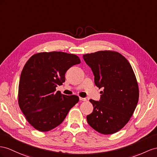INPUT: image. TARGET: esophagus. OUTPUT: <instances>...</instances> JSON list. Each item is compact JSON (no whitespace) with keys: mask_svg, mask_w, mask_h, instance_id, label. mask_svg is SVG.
I'll return each mask as SVG.
<instances>
[{"mask_svg":"<svg viewBox=\"0 0 157 157\" xmlns=\"http://www.w3.org/2000/svg\"><path fill=\"white\" fill-rule=\"evenodd\" d=\"M79 100H80V101H87L86 98H79Z\"/></svg>","mask_w":157,"mask_h":157,"instance_id":"1","label":"esophagus"}]
</instances>
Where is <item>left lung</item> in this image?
<instances>
[{
	"mask_svg": "<svg viewBox=\"0 0 157 157\" xmlns=\"http://www.w3.org/2000/svg\"><path fill=\"white\" fill-rule=\"evenodd\" d=\"M95 76L96 86L103 87L99 101L90 99L94 111L88 124L100 133L110 135L125 125L139 101L138 83L128 60L117 52L98 51L83 55Z\"/></svg>",
	"mask_w": 157,
	"mask_h": 157,
	"instance_id": "obj_1",
	"label": "left lung"
}]
</instances>
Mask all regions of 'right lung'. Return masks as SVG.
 I'll return each instance as SVG.
<instances>
[{
  "mask_svg": "<svg viewBox=\"0 0 157 157\" xmlns=\"http://www.w3.org/2000/svg\"><path fill=\"white\" fill-rule=\"evenodd\" d=\"M81 62L78 56L62 52L35 54L24 66L18 86V105L36 129L46 132L61 124L79 101L77 95H63L56 87L65 82L70 67Z\"/></svg>",
  "mask_w": 157,
  "mask_h": 157,
  "instance_id": "right-lung-1",
  "label": "right lung"
}]
</instances>
